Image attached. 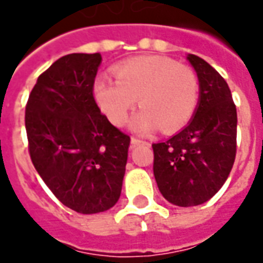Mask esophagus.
Returning a JSON list of instances; mask_svg holds the SVG:
<instances>
[{
  "label": "esophagus",
  "instance_id": "1",
  "mask_svg": "<svg viewBox=\"0 0 263 263\" xmlns=\"http://www.w3.org/2000/svg\"><path fill=\"white\" fill-rule=\"evenodd\" d=\"M144 143L142 139H137V137H132V146H137V144H142Z\"/></svg>",
  "mask_w": 263,
  "mask_h": 263
}]
</instances>
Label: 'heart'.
<instances>
[{
    "instance_id": "b5f03b06",
    "label": "heart",
    "mask_w": 263,
    "mask_h": 263,
    "mask_svg": "<svg viewBox=\"0 0 263 263\" xmlns=\"http://www.w3.org/2000/svg\"><path fill=\"white\" fill-rule=\"evenodd\" d=\"M113 73L116 80L99 76L93 91L103 113L116 126L127 121L136 99L143 107L133 120L137 132L159 126L166 133L176 132L196 111L200 83L192 67L162 55H142L117 64Z\"/></svg>"
}]
</instances>
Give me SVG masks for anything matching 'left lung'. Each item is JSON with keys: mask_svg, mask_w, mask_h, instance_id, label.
I'll return each instance as SVG.
<instances>
[{"mask_svg": "<svg viewBox=\"0 0 263 263\" xmlns=\"http://www.w3.org/2000/svg\"><path fill=\"white\" fill-rule=\"evenodd\" d=\"M187 60L200 83L195 117L169 140L152 144L153 173L166 200L197 206L218 193L236 157V106L225 79L195 54Z\"/></svg>", "mask_w": 263, "mask_h": 263, "instance_id": "8db88e82", "label": "left lung"}]
</instances>
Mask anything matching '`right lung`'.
<instances>
[{"instance_id": "obj_1", "label": "right lung", "mask_w": 263, "mask_h": 263, "mask_svg": "<svg viewBox=\"0 0 263 263\" xmlns=\"http://www.w3.org/2000/svg\"><path fill=\"white\" fill-rule=\"evenodd\" d=\"M100 63L99 52L61 57L40 74L25 106L34 167L61 203L84 215L117 203L130 146L94 99Z\"/></svg>"}]
</instances>
